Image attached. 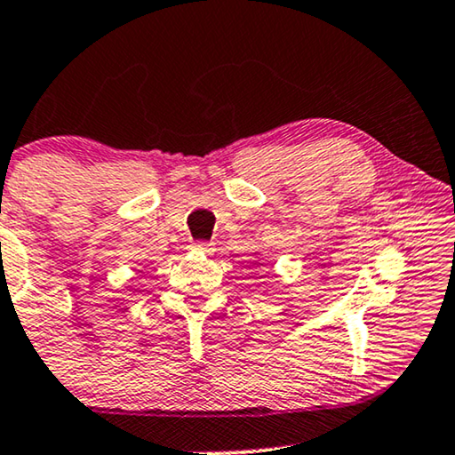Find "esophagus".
Masks as SVG:
<instances>
[{
  "label": "esophagus",
  "instance_id": "34e87169",
  "mask_svg": "<svg viewBox=\"0 0 455 455\" xmlns=\"http://www.w3.org/2000/svg\"><path fill=\"white\" fill-rule=\"evenodd\" d=\"M194 249H196V251L204 253V255H212V253L216 251L212 243H204V241H197V243H194Z\"/></svg>",
  "mask_w": 455,
  "mask_h": 455
}]
</instances>
